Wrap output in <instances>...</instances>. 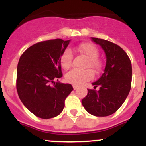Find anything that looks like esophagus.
<instances>
[{
    "label": "esophagus",
    "mask_w": 146,
    "mask_h": 146,
    "mask_svg": "<svg viewBox=\"0 0 146 146\" xmlns=\"http://www.w3.org/2000/svg\"><path fill=\"white\" fill-rule=\"evenodd\" d=\"M73 88H74V90H76L77 88V86L75 85H73Z\"/></svg>",
    "instance_id": "esophagus-1"
}]
</instances>
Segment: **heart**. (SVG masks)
I'll list each match as a JSON object with an SVG mask.
<instances>
[{
  "instance_id": "1",
  "label": "heart",
  "mask_w": 146,
  "mask_h": 146,
  "mask_svg": "<svg viewBox=\"0 0 146 146\" xmlns=\"http://www.w3.org/2000/svg\"><path fill=\"white\" fill-rule=\"evenodd\" d=\"M74 50L87 58L85 65L86 68H90L95 74H99L102 72V63L98 58L99 50L94 44L91 43H82L77 46ZM72 59L73 54L70 49H66L62 52L60 58V62L63 69L66 70L70 68L72 66ZM91 70L89 69L85 70H71L66 74V80L69 83L76 86L82 85L93 78L94 74L92 72V70Z\"/></svg>"
}]
</instances>
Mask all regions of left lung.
Returning <instances> with one entry per match:
<instances>
[{
  "mask_svg": "<svg viewBox=\"0 0 146 146\" xmlns=\"http://www.w3.org/2000/svg\"><path fill=\"white\" fill-rule=\"evenodd\" d=\"M106 54V66L101 77L88 89L82 104L86 111L98 117L113 114L123 104L131 86L132 69L129 58L118 45L107 40L91 37ZM96 87L100 89L96 91Z\"/></svg>",
  "mask_w": 146,
  "mask_h": 146,
  "instance_id": "left-lung-1",
  "label": "left lung"
}]
</instances>
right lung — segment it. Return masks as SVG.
<instances>
[{
    "label": "right lung",
    "instance_id": "add662e5",
    "mask_svg": "<svg viewBox=\"0 0 146 146\" xmlns=\"http://www.w3.org/2000/svg\"><path fill=\"white\" fill-rule=\"evenodd\" d=\"M69 42L60 38L38 42L27 49L19 60L18 96L25 108L38 118L49 119L58 115L73 90L72 85L55 82L63 76L60 58Z\"/></svg>",
    "mask_w": 146,
    "mask_h": 146
}]
</instances>
